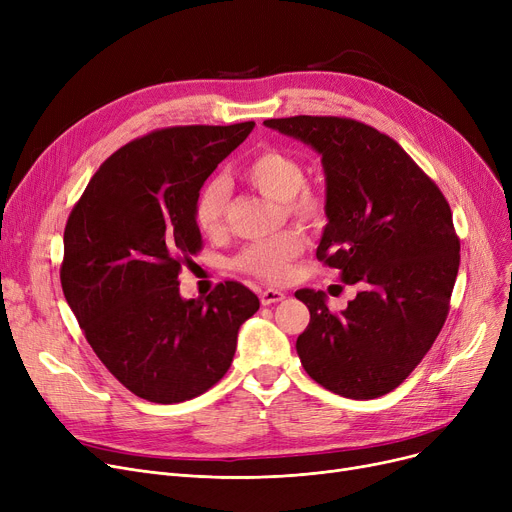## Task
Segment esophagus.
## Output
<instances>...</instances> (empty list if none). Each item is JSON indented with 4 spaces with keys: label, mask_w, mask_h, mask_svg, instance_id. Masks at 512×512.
<instances>
[{
    "label": "esophagus",
    "mask_w": 512,
    "mask_h": 512,
    "mask_svg": "<svg viewBox=\"0 0 512 512\" xmlns=\"http://www.w3.org/2000/svg\"><path fill=\"white\" fill-rule=\"evenodd\" d=\"M261 305H274V303H280L286 299V292L282 290H276V288H267L261 292Z\"/></svg>",
    "instance_id": "1"
}]
</instances>
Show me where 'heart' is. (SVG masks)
Wrapping results in <instances>:
<instances>
[{"mask_svg":"<svg viewBox=\"0 0 512 512\" xmlns=\"http://www.w3.org/2000/svg\"><path fill=\"white\" fill-rule=\"evenodd\" d=\"M242 178L265 197L284 203L286 211L301 220L317 222L324 213V201L313 188L305 186V166L286 151L265 149L257 153L242 168ZM228 197L230 191L224 180H209L201 186L195 199V222L203 234L215 236L224 230ZM303 251V234L297 230H284L245 247L234 263L238 270L259 280L284 284L292 276V263Z\"/></svg>","mask_w":512,"mask_h":512,"instance_id":"1","label":"heart"}]
</instances>
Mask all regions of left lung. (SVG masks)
<instances>
[{"label":"left lung","instance_id":"obj_1","mask_svg":"<svg viewBox=\"0 0 512 512\" xmlns=\"http://www.w3.org/2000/svg\"><path fill=\"white\" fill-rule=\"evenodd\" d=\"M263 124L321 155L328 224L315 255L359 286L340 313L321 290L294 292L311 315L297 338L299 359L330 392L384 396L409 378L446 321L461 261L450 207L405 149L363 122L294 116Z\"/></svg>","mask_w":512,"mask_h":512}]
</instances>
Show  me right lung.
<instances>
[{
  "mask_svg": "<svg viewBox=\"0 0 512 512\" xmlns=\"http://www.w3.org/2000/svg\"><path fill=\"white\" fill-rule=\"evenodd\" d=\"M255 122L176 126L103 161L64 230V297L95 355L149 402L191 400L230 369L238 330L259 309L238 282L180 297V265L201 249L195 199Z\"/></svg>",
  "mask_w": 512,
  "mask_h": 512,
  "instance_id": "right-lung-1",
  "label": "right lung"
}]
</instances>
